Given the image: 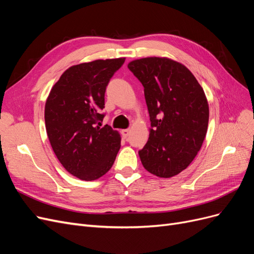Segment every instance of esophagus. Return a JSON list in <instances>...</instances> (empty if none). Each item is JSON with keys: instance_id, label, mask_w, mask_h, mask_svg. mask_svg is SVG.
Returning <instances> with one entry per match:
<instances>
[{"instance_id": "34e87169", "label": "esophagus", "mask_w": 254, "mask_h": 254, "mask_svg": "<svg viewBox=\"0 0 254 254\" xmlns=\"http://www.w3.org/2000/svg\"><path fill=\"white\" fill-rule=\"evenodd\" d=\"M121 133H122V136L124 137V139H126V137L129 135L130 133V130L129 129H123L121 130Z\"/></svg>"}]
</instances>
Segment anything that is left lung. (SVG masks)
Returning a JSON list of instances; mask_svg holds the SVG:
<instances>
[{"label":"left lung","mask_w":254,"mask_h":254,"mask_svg":"<svg viewBox=\"0 0 254 254\" xmlns=\"http://www.w3.org/2000/svg\"><path fill=\"white\" fill-rule=\"evenodd\" d=\"M128 68L143 84L150 118L141 162L150 174L171 178L186 170L202 146L209 124L204 91L186 65L170 58L136 59Z\"/></svg>","instance_id":"left-lung-1"}]
</instances>
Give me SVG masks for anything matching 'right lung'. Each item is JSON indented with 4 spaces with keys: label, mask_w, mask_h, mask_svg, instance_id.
I'll return each mask as SVG.
<instances>
[{
    "label": "right lung",
    "mask_w": 254,
    "mask_h": 254,
    "mask_svg": "<svg viewBox=\"0 0 254 254\" xmlns=\"http://www.w3.org/2000/svg\"><path fill=\"white\" fill-rule=\"evenodd\" d=\"M125 58L99 59L72 65L54 84L45 103V128L59 162L86 181L101 178L112 167L121 135L101 127L105 92Z\"/></svg>",
    "instance_id": "obj_1"
}]
</instances>
